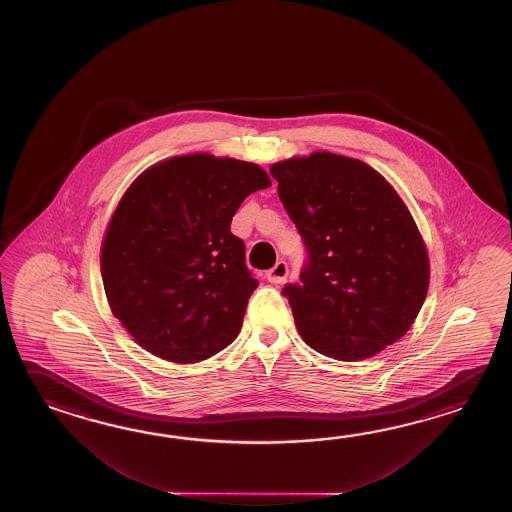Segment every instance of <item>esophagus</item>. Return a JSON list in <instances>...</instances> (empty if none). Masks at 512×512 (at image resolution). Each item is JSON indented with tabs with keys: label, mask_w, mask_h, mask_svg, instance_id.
Masks as SVG:
<instances>
[{
	"label": "esophagus",
	"mask_w": 512,
	"mask_h": 512,
	"mask_svg": "<svg viewBox=\"0 0 512 512\" xmlns=\"http://www.w3.org/2000/svg\"><path fill=\"white\" fill-rule=\"evenodd\" d=\"M287 276H289V267H287V263L283 260L276 261V265L267 271V280L274 283V285H280V283L285 282Z\"/></svg>",
	"instance_id": "esophagus-1"
}]
</instances>
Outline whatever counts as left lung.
<instances>
[{"label": "left lung", "mask_w": 512, "mask_h": 512, "mask_svg": "<svg viewBox=\"0 0 512 512\" xmlns=\"http://www.w3.org/2000/svg\"><path fill=\"white\" fill-rule=\"evenodd\" d=\"M278 196L304 241L300 283L282 294L307 346L368 359L414 324L428 291V254L390 183L335 153L272 164Z\"/></svg>", "instance_id": "left-lung-1"}]
</instances>
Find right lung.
Masks as SVG:
<instances>
[{
	"label": "right lung",
	"mask_w": 512,
	"mask_h": 512,
	"mask_svg": "<svg viewBox=\"0 0 512 512\" xmlns=\"http://www.w3.org/2000/svg\"><path fill=\"white\" fill-rule=\"evenodd\" d=\"M267 186L260 166L207 153L155 164L130 186L100 265L111 311L139 346L188 364L238 337L258 280L230 221Z\"/></svg>",
	"instance_id": "add662e5"
}]
</instances>
